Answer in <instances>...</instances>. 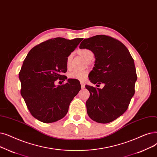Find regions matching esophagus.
<instances>
[{"mask_svg": "<svg viewBox=\"0 0 157 157\" xmlns=\"http://www.w3.org/2000/svg\"><path fill=\"white\" fill-rule=\"evenodd\" d=\"M80 83H81V88H85V83L83 82V81H81Z\"/></svg>", "mask_w": 157, "mask_h": 157, "instance_id": "obj_1", "label": "esophagus"}]
</instances>
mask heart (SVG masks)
I'll return each instance as SVG.
<instances>
[{
  "mask_svg": "<svg viewBox=\"0 0 157 157\" xmlns=\"http://www.w3.org/2000/svg\"><path fill=\"white\" fill-rule=\"evenodd\" d=\"M78 53L79 55H81L87 61H90L94 58V53L90 49H80L78 51ZM72 56V54H70V55L67 58V64L68 66L69 65V64L71 62ZM87 74H88V72L86 71L75 70L69 73V77L71 79L83 81V80L85 79V78L87 76Z\"/></svg>",
  "mask_w": 157,
  "mask_h": 157,
  "instance_id": "heart-1",
  "label": "heart"
}]
</instances>
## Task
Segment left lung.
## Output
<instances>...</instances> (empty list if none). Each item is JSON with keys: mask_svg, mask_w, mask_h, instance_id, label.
<instances>
[{"mask_svg": "<svg viewBox=\"0 0 157 157\" xmlns=\"http://www.w3.org/2000/svg\"><path fill=\"white\" fill-rule=\"evenodd\" d=\"M79 48L94 54L91 82L105 84L103 88L85 86L90 92L86 102L88 116L99 123L112 122L126 111L135 94L137 76L134 60L123 44L106 35L84 39Z\"/></svg>", "mask_w": 157, "mask_h": 157, "instance_id": "1", "label": "left lung"}]
</instances>
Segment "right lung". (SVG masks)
Listing matches in <instances>:
<instances>
[{
    "label": "right lung",
    "instance_id": "add662e5",
    "mask_svg": "<svg viewBox=\"0 0 157 157\" xmlns=\"http://www.w3.org/2000/svg\"><path fill=\"white\" fill-rule=\"evenodd\" d=\"M82 38L67 40L54 38L36 45L29 52L19 72L20 93L31 114L35 119L51 123L63 118L73 98L81 90L78 81L54 85L57 79L65 81L67 58Z\"/></svg>",
    "mask_w": 157,
    "mask_h": 157
}]
</instances>
